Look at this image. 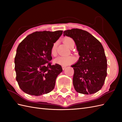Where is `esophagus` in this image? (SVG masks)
Masks as SVG:
<instances>
[{"label":"esophagus","mask_w":122,"mask_h":122,"mask_svg":"<svg viewBox=\"0 0 122 122\" xmlns=\"http://www.w3.org/2000/svg\"><path fill=\"white\" fill-rule=\"evenodd\" d=\"M66 66H62V68H63V70H64L66 68Z\"/></svg>","instance_id":"obj_1"}]
</instances>
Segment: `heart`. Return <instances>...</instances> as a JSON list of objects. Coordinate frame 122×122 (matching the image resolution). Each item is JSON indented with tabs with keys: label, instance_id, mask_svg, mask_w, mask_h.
I'll use <instances>...</instances> for the list:
<instances>
[{
	"label": "heart",
	"instance_id": "heart-1",
	"mask_svg": "<svg viewBox=\"0 0 122 122\" xmlns=\"http://www.w3.org/2000/svg\"><path fill=\"white\" fill-rule=\"evenodd\" d=\"M63 41L67 46L70 48L72 44H75L74 40L70 37H65L63 40ZM51 55L55 56L57 54V43H54L51 50ZM75 58L72 56H59L57 57L54 61L55 63L63 66H67L74 63Z\"/></svg>",
	"mask_w": 122,
	"mask_h": 122
}]
</instances>
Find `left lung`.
Wrapping results in <instances>:
<instances>
[{
  "label": "left lung",
  "mask_w": 122,
  "mask_h": 122,
  "mask_svg": "<svg viewBox=\"0 0 122 122\" xmlns=\"http://www.w3.org/2000/svg\"><path fill=\"white\" fill-rule=\"evenodd\" d=\"M63 33L74 40L80 56L77 63L71 66L75 90L85 94L97 92L103 86L107 76V60L102 45L81 29L67 30Z\"/></svg>",
  "instance_id": "left-lung-1"
}]
</instances>
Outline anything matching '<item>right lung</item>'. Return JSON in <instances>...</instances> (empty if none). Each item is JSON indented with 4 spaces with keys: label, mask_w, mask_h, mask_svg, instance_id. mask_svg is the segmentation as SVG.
<instances>
[{
    "label": "right lung",
    "mask_w": 122,
    "mask_h": 122,
    "mask_svg": "<svg viewBox=\"0 0 122 122\" xmlns=\"http://www.w3.org/2000/svg\"><path fill=\"white\" fill-rule=\"evenodd\" d=\"M63 31H36L19 44L15 58L16 80L24 92L39 96L49 93L55 85L61 66L52 65L51 50Z\"/></svg>",
    "instance_id": "obj_1"
}]
</instances>
